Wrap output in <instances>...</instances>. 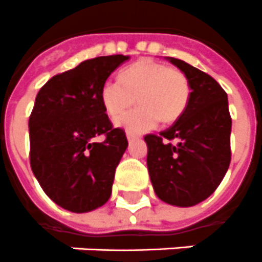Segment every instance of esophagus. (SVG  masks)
I'll use <instances>...</instances> for the list:
<instances>
[{
    "mask_svg": "<svg viewBox=\"0 0 262 262\" xmlns=\"http://www.w3.org/2000/svg\"><path fill=\"white\" fill-rule=\"evenodd\" d=\"M127 139H128L129 142H133V141H135V139H137L138 138V135H135V134L134 133H131V131H128V129H127Z\"/></svg>",
    "mask_w": 262,
    "mask_h": 262,
    "instance_id": "obj_1",
    "label": "esophagus"
}]
</instances>
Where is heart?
Returning a JSON list of instances; mask_svg holds the SVG:
<instances>
[{
  "instance_id": "1",
  "label": "heart",
  "mask_w": 262,
  "mask_h": 262,
  "mask_svg": "<svg viewBox=\"0 0 262 262\" xmlns=\"http://www.w3.org/2000/svg\"><path fill=\"white\" fill-rule=\"evenodd\" d=\"M120 79H108L101 86V101L111 116L121 114L138 100L142 102L116 119L134 134L154 128L158 123H171L187 110L190 86L181 70L150 59L124 68Z\"/></svg>"
}]
</instances>
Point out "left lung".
Masks as SVG:
<instances>
[{
	"mask_svg": "<svg viewBox=\"0 0 262 262\" xmlns=\"http://www.w3.org/2000/svg\"><path fill=\"white\" fill-rule=\"evenodd\" d=\"M167 60L187 75L190 96L174 124L144 137L148 174L162 202L190 207L214 193L229 169L231 116L227 93L211 75L181 59Z\"/></svg>",
	"mask_w": 262,
	"mask_h": 262,
	"instance_id": "obj_1",
	"label": "left lung"
}]
</instances>
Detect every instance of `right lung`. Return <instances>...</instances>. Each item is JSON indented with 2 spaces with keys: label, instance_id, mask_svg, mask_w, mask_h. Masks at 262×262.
<instances>
[{
  "label": "right lung",
  "instance_id": "1",
  "mask_svg": "<svg viewBox=\"0 0 262 262\" xmlns=\"http://www.w3.org/2000/svg\"><path fill=\"white\" fill-rule=\"evenodd\" d=\"M127 55L97 56L54 75L40 88L29 116V162L52 202L72 212L105 204L128 146L101 101V86ZM102 142L93 137L101 136Z\"/></svg>",
  "mask_w": 262,
  "mask_h": 262
}]
</instances>
